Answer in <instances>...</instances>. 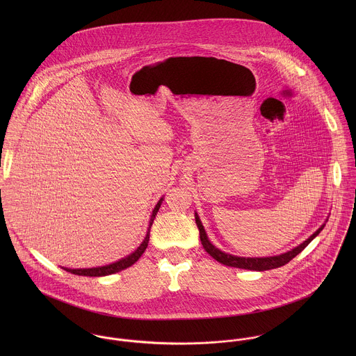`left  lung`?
<instances>
[{
	"instance_id": "1",
	"label": "left lung",
	"mask_w": 356,
	"mask_h": 356,
	"mask_svg": "<svg viewBox=\"0 0 356 356\" xmlns=\"http://www.w3.org/2000/svg\"><path fill=\"white\" fill-rule=\"evenodd\" d=\"M196 216V225L199 227L200 232V240L203 244L204 250L211 254L216 261L225 264V266H230V267H237V268H245V270H254V271H264V270H271V268H277L281 266H285L286 263H289L296 254H300L305 247L321 233V230L323 229V226H321L309 238H307L303 244H300L299 247L293 248L292 251L286 252V254H278V256H270V257H238V256H233V254H225L220 250L215 248L209 240L207 238L205 230H204L203 225L197 216Z\"/></svg>"
}]
</instances>
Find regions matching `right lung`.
<instances>
[{"label": "right lung", "instance_id": "1", "mask_svg": "<svg viewBox=\"0 0 356 356\" xmlns=\"http://www.w3.org/2000/svg\"><path fill=\"white\" fill-rule=\"evenodd\" d=\"M163 202V199L159 200V203L156 204L154 209H153L152 216H151V222H149V229H148V233H147V237L145 240L143 241V244L133 252L131 254H129L127 257L119 260V261H115L112 264H108V266H102V267H93V268H64L67 270L68 273H72V274H76V275H85V277H104V275H109V274H113V273H118V271H122L130 266H133L140 257L141 254L145 252L147 247H148V243H149V230H151V226H152L153 219L160 208V204Z\"/></svg>", "mask_w": 356, "mask_h": 356}]
</instances>
